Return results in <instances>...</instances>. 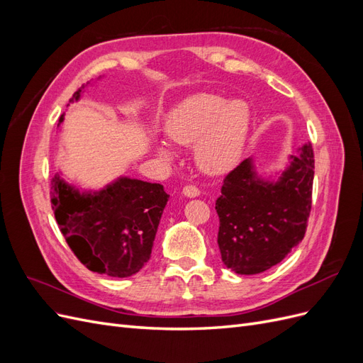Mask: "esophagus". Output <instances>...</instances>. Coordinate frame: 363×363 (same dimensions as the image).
<instances>
[{
    "label": "esophagus",
    "instance_id": "obj_1",
    "mask_svg": "<svg viewBox=\"0 0 363 363\" xmlns=\"http://www.w3.org/2000/svg\"><path fill=\"white\" fill-rule=\"evenodd\" d=\"M183 194L186 196H191V199H192V196H199L200 195V189L196 188L195 184H186L184 188H183Z\"/></svg>",
    "mask_w": 363,
    "mask_h": 363
}]
</instances>
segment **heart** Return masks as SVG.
Listing matches in <instances>:
<instances>
[{
  "mask_svg": "<svg viewBox=\"0 0 363 363\" xmlns=\"http://www.w3.org/2000/svg\"><path fill=\"white\" fill-rule=\"evenodd\" d=\"M250 127V107L242 100L225 101L213 94L186 98L167 119V133L180 145L196 142L195 157L207 172H224L238 162ZM162 155L169 156L167 145Z\"/></svg>",
  "mask_w": 363,
  "mask_h": 363,
  "instance_id": "1",
  "label": "heart"
}]
</instances>
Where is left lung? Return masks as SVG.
<instances>
[{
	"label": "left lung",
	"instance_id": "obj_1",
	"mask_svg": "<svg viewBox=\"0 0 363 363\" xmlns=\"http://www.w3.org/2000/svg\"><path fill=\"white\" fill-rule=\"evenodd\" d=\"M313 169V148L307 144L277 183L256 177L250 159L225 175L215 208L227 268L247 276L263 272L301 242L312 208Z\"/></svg>",
	"mask_w": 363,
	"mask_h": 363
}]
</instances>
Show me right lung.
<instances>
[{"instance_id": "right-lung-1", "label": "right lung", "mask_w": 363, "mask_h": 363, "mask_svg": "<svg viewBox=\"0 0 363 363\" xmlns=\"http://www.w3.org/2000/svg\"><path fill=\"white\" fill-rule=\"evenodd\" d=\"M168 199L162 184L127 177L98 194H80L57 175L51 179L54 216L71 251L87 269L111 277L133 276L150 260Z\"/></svg>"}]
</instances>
